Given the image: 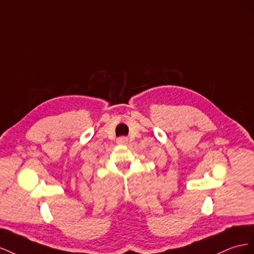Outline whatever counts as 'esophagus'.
Masks as SVG:
<instances>
[{
    "label": "esophagus",
    "instance_id": "1",
    "mask_svg": "<svg viewBox=\"0 0 254 254\" xmlns=\"http://www.w3.org/2000/svg\"><path fill=\"white\" fill-rule=\"evenodd\" d=\"M117 142L118 143H127V137H119V138L117 139Z\"/></svg>",
    "mask_w": 254,
    "mask_h": 254
}]
</instances>
